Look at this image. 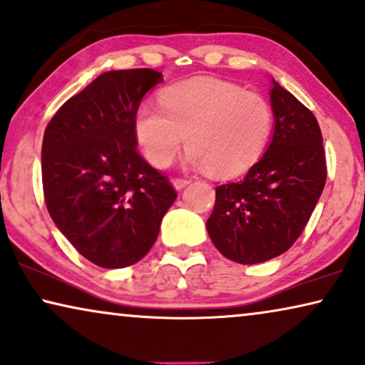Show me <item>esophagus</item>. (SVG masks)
Here are the masks:
<instances>
[{
  "label": "esophagus",
  "mask_w": 365,
  "mask_h": 365,
  "mask_svg": "<svg viewBox=\"0 0 365 365\" xmlns=\"http://www.w3.org/2000/svg\"><path fill=\"white\" fill-rule=\"evenodd\" d=\"M190 182H192L190 178H173V180H172L173 187H175L177 190H182L183 187H187Z\"/></svg>",
  "instance_id": "esophagus-1"
}]
</instances>
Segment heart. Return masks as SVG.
Here are the masks:
<instances>
[{
  "label": "heart",
  "instance_id": "1",
  "mask_svg": "<svg viewBox=\"0 0 365 365\" xmlns=\"http://www.w3.org/2000/svg\"><path fill=\"white\" fill-rule=\"evenodd\" d=\"M273 110L258 92L212 78L177 82L158 94V107L142 104L133 130L153 167L170 165L187 142V160L215 177H236L263 153Z\"/></svg>",
  "mask_w": 365,
  "mask_h": 365
}]
</instances>
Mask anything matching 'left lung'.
Instances as JSON below:
<instances>
[{"instance_id": "left-lung-1", "label": "left lung", "mask_w": 365, "mask_h": 365, "mask_svg": "<svg viewBox=\"0 0 365 365\" xmlns=\"http://www.w3.org/2000/svg\"><path fill=\"white\" fill-rule=\"evenodd\" d=\"M274 133L243 180L217 187L207 230L223 256L256 264L283 255L299 238L326 185L327 167L316 117L273 81Z\"/></svg>"}]
</instances>
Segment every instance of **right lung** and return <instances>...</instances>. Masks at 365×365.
Here are the masks:
<instances>
[{
  "mask_svg": "<svg viewBox=\"0 0 365 365\" xmlns=\"http://www.w3.org/2000/svg\"><path fill=\"white\" fill-rule=\"evenodd\" d=\"M162 81L153 69L101 74L44 130L46 207L71 245L101 268L140 261L177 198L168 178L138 153L133 130L143 96Z\"/></svg>",
  "mask_w": 365,
  "mask_h": 365,
  "instance_id": "obj_1",
  "label": "right lung"
}]
</instances>
